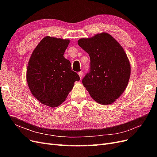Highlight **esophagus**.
Returning <instances> with one entry per match:
<instances>
[{"instance_id":"obj_1","label":"esophagus","mask_w":157,"mask_h":157,"mask_svg":"<svg viewBox=\"0 0 157 157\" xmlns=\"http://www.w3.org/2000/svg\"><path fill=\"white\" fill-rule=\"evenodd\" d=\"M78 74H79L80 79H82V78H83V71L79 72H78Z\"/></svg>"}]
</instances>
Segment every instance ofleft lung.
<instances>
[{
    "label": "left lung",
    "instance_id": "obj_1",
    "mask_svg": "<svg viewBox=\"0 0 157 157\" xmlns=\"http://www.w3.org/2000/svg\"><path fill=\"white\" fill-rule=\"evenodd\" d=\"M89 55L90 71L82 79L93 99L103 105L113 103L127 86L130 65L121 46L108 33L78 40Z\"/></svg>",
    "mask_w": 157,
    "mask_h": 157
}]
</instances>
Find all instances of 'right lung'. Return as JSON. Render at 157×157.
Returning a JSON list of instances; mask_svg holds the SVG:
<instances>
[{
  "mask_svg": "<svg viewBox=\"0 0 157 157\" xmlns=\"http://www.w3.org/2000/svg\"><path fill=\"white\" fill-rule=\"evenodd\" d=\"M70 40L46 36L32 52L28 63L27 81L32 94L42 104L55 108L63 102L80 79L63 56Z\"/></svg>",
  "mask_w": 157,
  "mask_h": 157,
  "instance_id": "obj_1",
  "label": "right lung"
}]
</instances>
